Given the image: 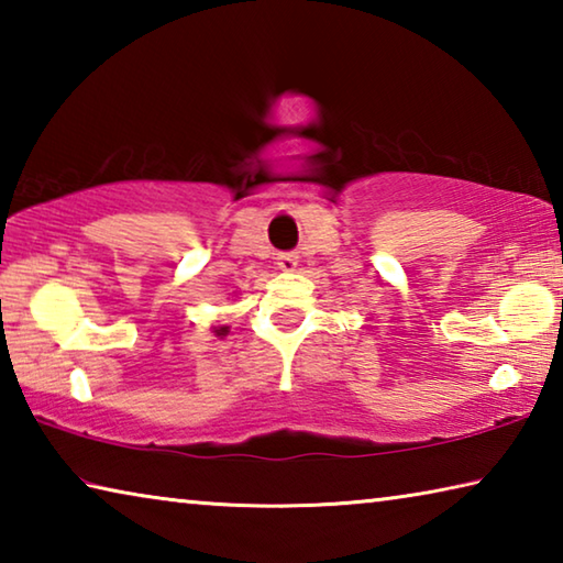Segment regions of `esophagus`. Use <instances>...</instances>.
<instances>
[{
	"instance_id": "esophagus-1",
	"label": "esophagus",
	"mask_w": 563,
	"mask_h": 563,
	"mask_svg": "<svg viewBox=\"0 0 563 563\" xmlns=\"http://www.w3.org/2000/svg\"><path fill=\"white\" fill-rule=\"evenodd\" d=\"M278 268L280 271H295V268H298V253H292V251L280 253L278 255Z\"/></svg>"
}]
</instances>
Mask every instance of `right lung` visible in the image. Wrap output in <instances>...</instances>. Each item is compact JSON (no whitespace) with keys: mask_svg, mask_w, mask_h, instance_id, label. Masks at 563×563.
<instances>
[{"mask_svg":"<svg viewBox=\"0 0 563 563\" xmlns=\"http://www.w3.org/2000/svg\"><path fill=\"white\" fill-rule=\"evenodd\" d=\"M216 335H228V328H218Z\"/></svg>","mask_w":563,"mask_h":563,"instance_id":"add662e5","label":"right lung"}]
</instances>
